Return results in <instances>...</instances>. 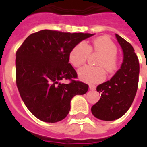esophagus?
I'll use <instances>...</instances> for the list:
<instances>
[{"mask_svg": "<svg viewBox=\"0 0 147 147\" xmlns=\"http://www.w3.org/2000/svg\"><path fill=\"white\" fill-rule=\"evenodd\" d=\"M89 89L90 90H94L95 89V86H94V85H90Z\"/></svg>", "mask_w": 147, "mask_h": 147, "instance_id": "obj_1", "label": "esophagus"}]
</instances>
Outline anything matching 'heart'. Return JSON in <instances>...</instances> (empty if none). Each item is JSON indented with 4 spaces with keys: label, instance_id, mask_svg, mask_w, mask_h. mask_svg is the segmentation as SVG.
Segmentation results:
<instances>
[{
    "label": "heart",
    "instance_id": "b5f03b06",
    "mask_svg": "<svg viewBox=\"0 0 147 147\" xmlns=\"http://www.w3.org/2000/svg\"><path fill=\"white\" fill-rule=\"evenodd\" d=\"M91 52H96L101 54L98 61H97L98 65L105 67L109 73H113L117 70V46L106 37H99L94 39L90 45H86L84 42L79 43L71 49L69 54V61L74 67H80L86 62ZM78 76L83 82L96 84L105 80V71L102 67L86 65L79 69Z\"/></svg>",
    "mask_w": 147,
    "mask_h": 147
}]
</instances>
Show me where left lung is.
<instances>
[{
  "instance_id": "1",
  "label": "left lung",
  "mask_w": 147,
  "mask_h": 147,
  "mask_svg": "<svg viewBox=\"0 0 147 147\" xmlns=\"http://www.w3.org/2000/svg\"><path fill=\"white\" fill-rule=\"evenodd\" d=\"M116 38L123 50V63L110 80L97 86L101 98L91 107L93 115L105 121L117 120L126 113L136 97L139 83V63L135 49L117 34Z\"/></svg>"
}]
</instances>
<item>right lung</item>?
<instances>
[{
  "instance_id": "1",
  "label": "right lung",
  "mask_w": 147,
  "mask_h": 147,
  "mask_svg": "<svg viewBox=\"0 0 147 147\" xmlns=\"http://www.w3.org/2000/svg\"><path fill=\"white\" fill-rule=\"evenodd\" d=\"M94 34L42 30L29 35L19 48L16 85L25 105L38 119L47 123L61 121L69 113L74 96L87 92V84L73 80L77 73L69 64V54ZM62 79L71 83L61 84Z\"/></svg>"
}]
</instances>
